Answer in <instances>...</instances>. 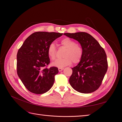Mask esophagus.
<instances>
[{
    "mask_svg": "<svg viewBox=\"0 0 122 122\" xmlns=\"http://www.w3.org/2000/svg\"><path fill=\"white\" fill-rule=\"evenodd\" d=\"M64 69V68H58V71L59 72H61Z\"/></svg>",
    "mask_w": 122,
    "mask_h": 122,
    "instance_id": "34e87169",
    "label": "esophagus"
}]
</instances>
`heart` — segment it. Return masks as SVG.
<instances>
[{"label":"heart","instance_id":"heart-1","mask_svg":"<svg viewBox=\"0 0 122 122\" xmlns=\"http://www.w3.org/2000/svg\"><path fill=\"white\" fill-rule=\"evenodd\" d=\"M61 45L67 48L63 54L62 58L57 59L53 62L52 65L58 68H64L71 65L72 62L77 64L81 61L83 55V51L80 46L70 38H65L61 41ZM48 55L52 60L56 58V49L54 43H50L47 50Z\"/></svg>","mask_w":122,"mask_h":122}]
</instances>
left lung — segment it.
<instances>
[{
	"mask_svg": "<svg viewBox=\"0 0 122 122\" xmlns=\"http://www.w3.org/2000/svg\"><path fill=\"white\" fill-rule=\"evenodd\" d=\"M64 35L77 41L83 51L81 60L72 68L70 85L79 93H93L101 86L107 70V61L104 49L93 36L86 32L65 33Z\"/></svg>",
	"mask_w": 122,
	"mask_h": 122,
	"instance_id": "1",
	"label": "left lung"
}]
</instances>
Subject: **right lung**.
<instances>
[{
  "label": "right lung",
  "instance_id": "right-lung-1",
  "mask_svg": "<svg viewBox=\"0 0 122 122\" xmlns=\"http://www.w3.org/2000/svg\"><path fill=\"white\" fill-rule=\"evenodd\" d=\"M63 34L39 31L25 40L17 55V74L25 87L32 93L48 91L58 73L55 67L44 68L50 63L47 50L49 44Z\"/></svg>",
  "mask_w": 122,
  "mask_h": 122
}]
</instances>
